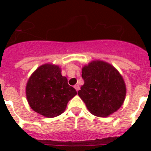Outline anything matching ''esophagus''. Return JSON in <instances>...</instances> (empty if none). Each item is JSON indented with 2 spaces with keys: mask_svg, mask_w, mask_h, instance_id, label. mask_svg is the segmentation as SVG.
Instances as JSON below:
<instances>
[{
  "mask_svg": "<svg viewBox=\"0 0 151 151\" xmlns=\"http://www.w3.org/2000/svg\"><path fill=\"white\" fill-rule=\"evenodd\" d=\"M74 88L76 89V91H78V90L80 89V86L78 85H74Z\"/></svg>",
  "mask_w": 151,
  "mask_h": 151,
  "instance_id": "1",
  "label": "esophagus"
}]
</instances>
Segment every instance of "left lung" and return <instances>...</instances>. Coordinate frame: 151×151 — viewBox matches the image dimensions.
Listing matches in <instances>:
<instances>
[{
	"mask_svg": "<svg viewBox=\"0 0 151 151\" xmlns=\"http://www.w3.org/2000/svg\"><path fill=\"white\" fill-rule=\"evenodd\" d=\"M85 84L78 91L89 112L97 117H107L122 106L126 85L117 69L102 60H94L82 67Z\"/></svg>",
	"mask_w": 151,
	"mask_h": 151,
	"instance_id": "1",
	"label": "left lung"
}]
</instances>
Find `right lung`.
Segmentation results:
<instances>
[{"mask_svg": "<svg viewBox=\"0 0 151 151\" xmlns=\"http://www.w3.org/2000/svg\"><path fill=\"white\" fill-rule=\"evenodd\" d=\"M26 95L32 110L44 117H55L64 112L77 92L68 85L66 77L62 76L58 65L45 63L29 77Z\"/></svg>", "mask_w": 151, "mask_h": 151, "instance_id": "obj_1", "label": "right lung"}]
</instances>
